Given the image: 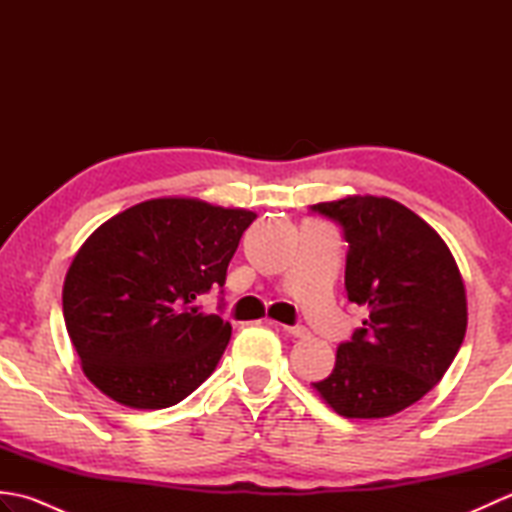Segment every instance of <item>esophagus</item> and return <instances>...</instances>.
Segmentation results:
<instances>
[{
    "label": "esophagus",
    "instance_id": "34e87169",
    "mask_svg": "<svg viewBox=\"0 0 512 512\" xmlns=\"http://www.w3.org/2000/svg\"><path fill=\"white\" fill-rule=\"evenodd\" d=\"M284 332L295 336V339H306V336L310 334L308 328H303V325H284Z\"/></svg>",
    "mask_w": 512,
    "mask_h": 512
}]
</instances>
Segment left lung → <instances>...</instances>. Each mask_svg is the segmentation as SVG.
I'll list each match as a JSON object with an SVG mask.
<instances>
[{"label": "left lung", "instance_id": "8db88e82", "mask_svg": "<svg viewBox=\"0 0 512 512\" xmlns=\"http://www.w3.org/2000/svg\"><path fill=\"white\" fill-rule=\"evenodd\" d=\"M310 211L339 224L347 299L369 310L332 374L312 385L339 416H394L440 383L464 341L458 264L427 222L389 198L350 195Z\"/></svg>", "mask_w": 512, "mask_h": 512}]
</instances>
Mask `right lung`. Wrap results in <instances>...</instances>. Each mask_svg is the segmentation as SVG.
<instances>
[{
    "mask_svg": "<svg viewBox=\"0 0 512 512\" xmlns=\"http://www.w3.org/2000/svg\"><path fill=\"white\" fill-rule=\"evenodd\" d=\"M255 217L158 198L88 237L65 275L63 319L85 376L105 396L132 409H165L215 372L231 323L204 314L198 297L211 288L222 295L228 262Z\"/></svg>",
    "mask_w": 512,
    "mask_h": 512,
    "instance_id": "obj_1",
    "label": "right lung"
}]
</instances>
